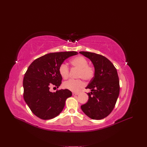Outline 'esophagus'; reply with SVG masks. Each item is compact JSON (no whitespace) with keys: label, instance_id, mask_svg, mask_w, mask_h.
I'll return each mask as SVG.
<instances>
[{"label":"esophagus","instance_id":"obj_1","mask_svg":"<svg viewBox=\"0 0 147 147\" xmlns=\"http://www.w3.org/2000/svg\"><path fill=\"white\" fill-rule=\"evenodd\" d=\"M78 94H79L78 92H73V95H77Z\"/></svg>","mask_w":147,"mask_h":147}]
</instances>
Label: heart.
<instances>
[{
	"label": "heart",
	"instance_id": "b5f03b06",
	"mask_svg": "<svg viewBox=\"0 0 147 147\" xmlns=\"http://www.w3.org/2000/svg\"><path fill=\"white\" fill-rule=\"evenodd\" d=\"M71 65L72 66L78 70L77 77L85 80L86 81H91L95 76V69L92 65H88V60L83 56H77L71 59ZM59 71L61 77L67 79L69 76V68L66 63H62L59 69ZM84 86V82L81 79L69 80L63 83V87L71 91H77Z\"/></svg>",
	"mask_w": 147,
	"mask_h": 147
}]
</instances>
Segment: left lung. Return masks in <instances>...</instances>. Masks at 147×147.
<instances>
[{
    "label": "left lung",
    "mask_w": 147,
    "mask_h": 147,
    "mask_svg": "<svg viewBox=\"0 0 147 147\" xmlns=\"http://www.w3.org/2000/svg\"><path fill=\"white\" fill-rule=\"evenodd\" d=\"M80 53L90 59L94 66L95 74L87 89L88 102L81 106L83 112L91 119L100 120L107 117L114 109L119 95V80L116 67L106 57L89 52Z\"/></svg>",
    "instance_id": "1"
}]
</instances>
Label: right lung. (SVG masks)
<instances>
[{"instance_id":"add662e5","label":"right lung","mask_w":147,"mask_h":147,"mask_svg":"<svg viewBox=\"0 0 147 147\" xmlns=\"http://www.w3.org/2000/svg\"><path fill=\"white\" fill-rule=\"evenodd\" d=\"M77 52L50 53L35 59L28 67L23 80V97L32 112L43 120L53 119L63 109L72 92L67 90L50 92L51 86L58 88L61 84L60 66Z\"/></svg>"}]
</instances>
